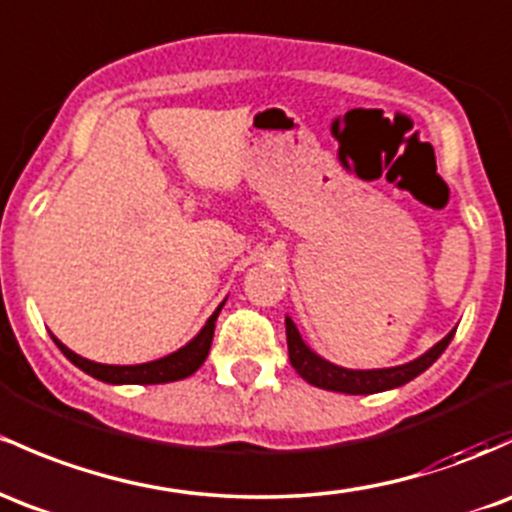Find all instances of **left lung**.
Wrapping results in <instances>:
<instances>
[{
	"label": "left lung",
	"mask_w": 512,
	"mask_h": 512,
	"mask_svg": "<svg viewBox=\"0 0 512 512\" xmlns=\"http://www.w3.org/2000/svg\"><path fill=\"white\" fill-rule=\"evenodd\" d=\"M452 335L454 330L437 342L432 350L425 352L423 357L413 359V362L408 364H401V367L357 372V369L335 367V364L325 362L323 357H318L316 352L308 350L306 342L301 340L299 330H296L294 320L286 318V345H289L291 367H294L296 372L308 381V384L318 386V389L352 393V396H359V393H379V391L396 389V386L408 384V381L415 379L418 374H423L425 369H428L430 364L445 352V347L449 345V340H452Z\"/></svg>",
	"instance_id": "8db88e82"
}]
</instances>
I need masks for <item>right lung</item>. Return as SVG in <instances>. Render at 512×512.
Masks as SVG:
<instances>
[{
    "instance_id": "1",
    "label": "right lung",
    "mask_w": 512,
    "mask_h": 512,
    "mask_svg": "<svg viewBox=\"0 0 512 512\" xmlns=\"http://www.w3.org/2000/svg\"><path fill=\"white\" fill-rule=\"evenodd\" d=\"M226 303V301H223ZM221 306L216 308V313L209 318V323L204 325L196 338L189 342L187 347L177 350L170 357H162L155 359V362L148 364H136V367H114V364H97V362H89L80 355H75L72 350H67L60 340H55V345L60 347V352L70 359L75 367H80L82 372H87L94 379L106 381V384H167V381H179V379H187L192 376L201 364L206 362L211 350V340H213V330H216V318L221 313Z\"/></svg>"
}]
</instances>
